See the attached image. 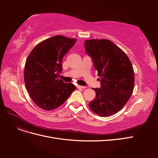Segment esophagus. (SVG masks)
I'll list each match as a JSON object with an SVG mask.
<instances>
[{"label":"esophagus","instance_id":"obj_1","mask_svg":"<svg viewBox=\"0 0 158 158\" xmlns=\"http://www.w3.org/2000/svg\"><path fill=\"white\" fill-rule=\"evenodd\" d=\"M77 88H80V89H84V88H85L86 87H85V86H82V85H77Z\"/></svg>","mask_w":158,"mask_h":158}]
</instances>
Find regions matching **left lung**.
<instances>
[{"instance_id":"obj_1","label":"left lung","mask_w":158,"mask_h":158,"mask_svg":"<svg viewBox=\"0 0 158 158\" xmlns=\"http://www.w3.org/2000/svg\"><path fill=\"white\" fill-rule=\"evenodd\" d=\"M84 47L101 84L99 88H93L96 95L89 106L99 116L112 115L125 106L132 94L135 76L131 62L118 47L107 40H86Z\"/></svg>"}]
</instances>
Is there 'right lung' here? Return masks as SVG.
Instances as JSON below:
<instances>
[{"mask_svg": "<svg viewBox=\"0 0 158 158\" xmlns=\"http://www.w3.org/2000/svg\"><path fill=\"white\" fill-rule=\"evenodd\" d=\"M76 39L56 35L37 45L26 61L24 82L30 98L47 111L60 106L76 89L72 83L59 80L64 56L73 47Z\"/></svg>", "mask_w": 158, "mask_h": 158, "instance_id": "1", "label": "right lung"}]
</instances>
